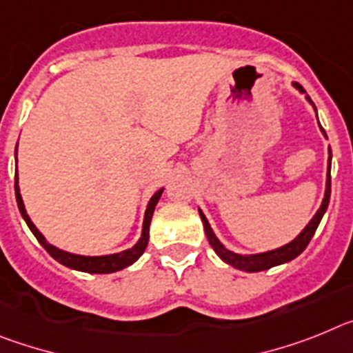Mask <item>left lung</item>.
Listing matches in <instances>:
<instances>
[{
  "label": "left lung",
  "mask_w": 353,
  "mask_h": 353,
  "mask_svg": "<svg viewBox=\"0 0 353 353\" xmlns=\"http://www.w3.org/2000/svg\"><path fill=\"white\" fill-rule=\"evenodd\" d=\"M293 87L299 88L302 94L305 92L299 83H293ZM305 99H307L309 103L312 104V108H314V103L311 101V97H305ZM314 112H316V108H314ZM318 124H320V122H318ZM320 130L323 131V134H325V130L321 128V125H320ZM325 139H327V134H325ZM330 159H332V152H330V147H329V170H327L325 197H323V201H321L320 210L316 211V214L312 216L311 222L305 225L304 231L300 232L295 240L290 241V243H286V245H283V247H279V249L268 250V252H261V254H249V256H247V254L232 252V250L225 249V247L220 243V240L216 238V236H214L213 229H211L210 222H208V219L204 216V213L199 210L202 223H204V231H206L208 241H210V245L213 247L214 252H216V256H219L223 263H228V265L234 266V268H238V270H243V272H263V270H268V268H272V266H277V265H283V263L291 261V259H295L296 256H300V254L304 252L305 247H307L309 241H311V238L314 236V232H316L321 219H323L325 211H327V206H329V201H330Z\"/></svg>",
  "instance_id": "1"
}]
</instances>
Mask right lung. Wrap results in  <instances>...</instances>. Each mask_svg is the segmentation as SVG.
Returning <instances> with one entry per match:
<instances>
[{
  "label": "right lung",
  "instance_id": "obj_1",
  "mask_svg": "<svg viewBox=\"0 0 353 353\" xmlns=\"http://www.w3.org/2000/svg\"><path fill=\"white\" fill-rule=\"evenodd\" d=\"M15 159H17V147H15ZM163 194V188L158 190L154 195L151 197L149 204H147L145 216H143V225H142V236L140 240L128 250H122V252L117 254H108V256H79V254H70L65 252V250L57 249L54 245L48 243L46 238L42 236V232L35 228V223L32 222V219L28 216L26 210H24V202L23 197H21L19 185H17V174H15V199H17V206H19L21 214H23L24 222L28 223L30 231L33 232L39 243L48 250V254L53 259H57L60 265L67 266V268L78 270V272H87V274H113V272H119V270L125 268V266L133 265L137 259L143 254L147 243H149V225H151L152 213H154V208L158 204L159 197Z\"/></svg>",
  "mask_w": 353,
  "mask_h": 353
}]
</instances>
